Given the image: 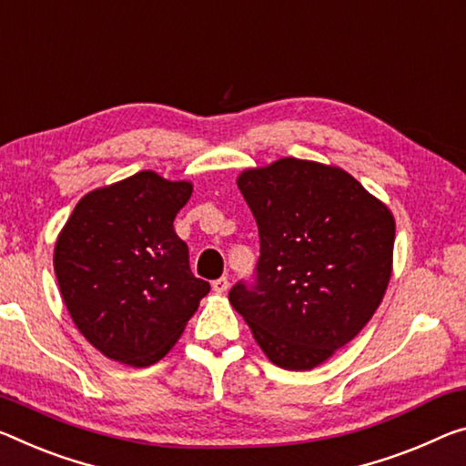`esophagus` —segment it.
Returning <instances> with one entry per match:
<instances>
[{"mask_svg": "<svg viewBox=\"0 0 466 466\" xmlns=\"http://www.w3.org/2000/svg\"><path fill=\"white\" fill-rule=\"evenodd\" d=\"M228 286H230V282H228V278H218V279H213V284H211V288L218 294H224L228 290Z\"/></svg>", "mask_w": 466, "mask_h": 466, "instance_id": "obj_1", "label": "esophagus"}]
</instances>
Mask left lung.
<instances>
[{"instance_id": "left-lung-1", "label": "left lung", "mask_w": 466, "mask_h": 466, "mask_svg": "<svg viewBox=\"0 0 466 466\" xmlns=\"http://www.w3.org/2000/svg\"><path fill=\"white\" fill-rule=\"evenodd\" d=\"M259 228L257 284L228 299L273 365L309 371L378 311L392 278L396 221L338 166L282 157L236 178Z\"/></svg>"}]
</instances>
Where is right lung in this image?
I'll list each match as a JSON object with an SVG mask.
<instances>
[{"mask_svg": "<svg viewBox=\"0 0 466 466\" xmlns=\"http://www.w3.org/2000/svg\"><path fill=\"white\" fill-rule=\"evenodd\" d=\"M190 195L193 182L143 169L86 193L64 224L54 248L57 286L74 326L103 357L157 363L209 292L174 230Z\"/></svg>", "mask_w": 466, "mask_h": 466, "instance_id": "obj_1", "label": "right lung"}]
</instances>
